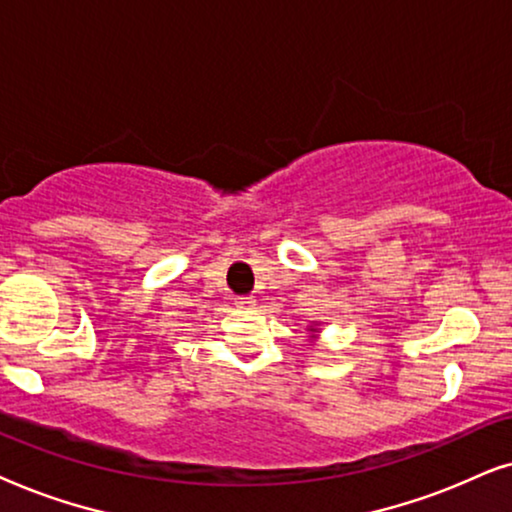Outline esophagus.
Wrapping results in <instances>:
<instances>
[{
    "label": "esophagus",
    "mask_w": 512,
    "mask_h": 512,
    "mask_svg": "<svg viewBox=\"0 0 512 512\" xmlns=\"http://www.w3.org/2000/svg\"><path fill=\"white\" fill-rule=\"evenodd\" d=\"M238 309H255V299L252 297H236Z\"/></svg>",
    "instance_id": "esophagus-1"
}]
</instances>
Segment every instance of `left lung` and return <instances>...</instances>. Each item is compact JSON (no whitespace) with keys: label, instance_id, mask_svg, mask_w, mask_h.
I'll return each instance as SVG.
<instances>
[{"label":"left lung","instance_id":"obj_1","mask_svg":"<svg viewBox=\"0 0 512 512\" xmlns=\"http://www.w3.org/2000/svg\"><path fill=\"white\" fill-rule=\"evenodd\" d=\"M309 330H311V332H316V327H309Z\"/></svg>","mask_w":512,"mask_h":512}]
</instances>
